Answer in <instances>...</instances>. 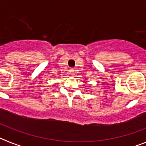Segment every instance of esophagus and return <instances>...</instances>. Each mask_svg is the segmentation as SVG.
I'll use <instances>...</instances> for the list:
<instances>
[{
  "label": "esophagus",
  "instance_id": "1",
  "mask_svg": "<svg viewBox=\"0 0 146 146\" xmlns=\"http://www.w3.org/2000/svg\"><path fill=\"white\" fill-rule=\"evenodd\" d=\"M70 74H71V75H73V74H74V69H70Z\"/></svg>",
  "mask_w": 146,
  "mask_h": 146
}]
</instances>
